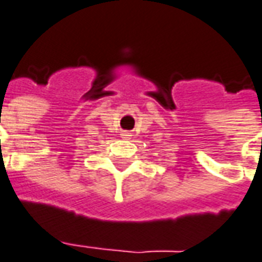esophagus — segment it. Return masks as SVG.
Wrapping results in <instances>:
<instances>
[{
  "instance_id": "obj_1",
  "label": "esophagus",
  "mask_w": 262,
  "mask_h": 262,
  "mask_svg": "<svg viewBox=\"0 0 262 262\" xmlns=\"http://www.w3.org/2000/svg\"><path fill=\"white\" fill-rule=\"evenodd\" d=\"M123 137H124V138H128L129 135H128V134H123Z\"/></svg>"
}]
</instances>
